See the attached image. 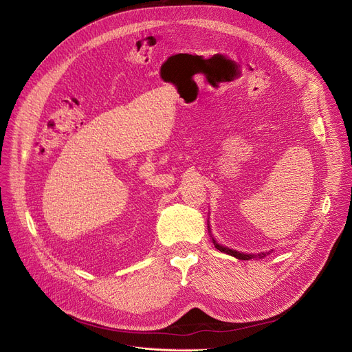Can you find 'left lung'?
I'll return each mask as SVG.
<instances>
[{
	"label": "left lung",
	"instance_id": "1",
	"mask_svg": "<svg viewBox=\"0 0 352 352\" xmlns=\"http://www.w3.org/2000/svg\"><path fill=\"white\" fill-rule=\"evenodd\" d=\"M212 243H214V245H215V248H217V250H219L221 252L230 254V255H232V256L238 258V260H251V258H254V255H251V254H243V252H238V251L230 250V248H227V247L219 245V244H217V243H215V239H214V238H212ZM260 256H265V254H263V255H260Z\"/></svg>",
	"mask_w": 352,
	"mask_h": 352
}]
</instances>
